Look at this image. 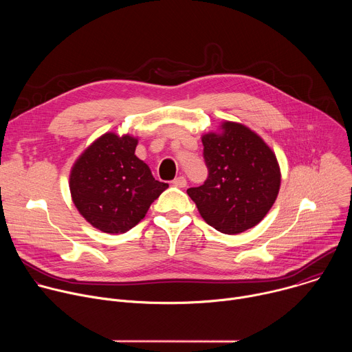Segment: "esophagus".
I'll return each instance as SVG.
<instances>
[{"instance_id":"esophagus-1","label":"esophagus","mask_w":352,"mask_h":352,"mask_svg":"<svg viewBox=\"0 0 352 352\" xmlns=\"http://www.w3.org/2000/svg\"><path fill=\"white\" fill-rule=\"evenodd\" d=\"M173 185L177 186V188H185L186 186V178L185 177H177L174 181H173Z\"/></svg>"}]
</instances>
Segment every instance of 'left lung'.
I'll use <instances>...</instances> for the list:
<instances>
[{
  "mask_svg": "<svg viewBox=\"0 0 352 352\" xmlns=\"http://www.w3.org/2000/svg\"><path fill=\"white\" fill-rule=\"evenodd\" d=\"M209 177L189 188L200 216L223 234H241L259 224L274 205L281 171L272 147L249 126L223 121L202 135Z\"/></svg>",
  "mask_w": 352,
  "mask_h": 352,
  "instance_id": "1",
  "label": "left lung"
}]
</instances>
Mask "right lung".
Masks as SVG:
<instances>
[{"mask_svg":"<svg viewBox=\"0 0 352 352\" xmlns=\"http://www.w3.org/2000/svg\"><path fill=\"white\" fill-rule=\"evenodd\" d=\"M138 136L106 132L75 160L69 190L75 208L94 228L122 234L144 219L150 205L168 188L136 157Z\"/></svg>","mask_w":352,"mask_h":352,"instance_id":"1","label":"right lung"}]
</instances>
